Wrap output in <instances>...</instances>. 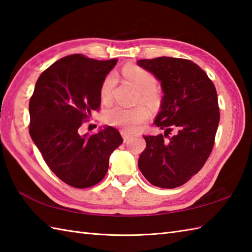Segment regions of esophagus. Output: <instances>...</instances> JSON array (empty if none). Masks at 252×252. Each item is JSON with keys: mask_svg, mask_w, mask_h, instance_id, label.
I'll return each mask as SVG.
<instances>
[{"mask_svg": "<svg viewBox=\"0 0 252 252\" xmlns=\"http://www.w3.org/2000/svg\"><path fill=\"white\" fill-rule=\"evenodd\" d=\"M121 135H122V137H123V141L125 142H126L127 140H129V138L132 136L130 133H127V132H126V131H121Z\"/></svg>", "mask_w": 252, "mask_h": 252, "instance_id": "1", "label": "esophagus"}]
</instances>
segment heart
Wrapping results in <instances>:
<instances>
[{"label": "heart", "mask_w": 252, "mask_h": 252, "mask_svg": "<svg viewBox=\"0 0 252 252\" xmlns=\"http://www.w3.org/2000/svg\"><path fill=\"white\" fill-rule=\"evenodd\" d=\"M129 81L141 91V98L143 101L155 105L158 103V95L155 92L157 87V80L149 71L137 66H126L122 70ZM116 79L114 74H108L100 85L99 95L104 103H109L112 95V89L115 87ZM149 112L145 106H136L134 108H125L116 106L106 112L105 119L111 126H119L126 132H133L138 129L143 122L148 119Z\"/></svg>", "instance_id": "heart-1"}]
</instances>
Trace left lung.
<instances>
[{
	"label": "left lung",
	"mask_w": 252,
	"mask_h": 252,
	"mask_svg": "<svg viewBox=\"0 0 252 252\" xmlns=\"http://www.w3.org/2000/svg\"><path fill=\"white\" fill-rule=\"evenodd\" d=\"M155 74L163 92L155 125L164 135H145L138 168L149 183L161 189L185 184L206 163L220 121L215 84L195 63L183 58L140 60ZM176 131L169 137V132Z\"/></svg>",
	"instance_id": "8db88e82"
}]
</instances>
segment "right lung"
Segmentation results:
<instances>
[{
	"label": "right lung",
	"instance_id": "1",
	"mask_svg": "<svg viewBox=\"0 0 252 252\" xmlns=\"http://www.w3.org/2000/svg\"><path fill=\"white\" fill-rule=\"evenodd\" d=\"M118 60L73 54L41 73L29 103V133L49 168L76 189L94 186L108 171L109 157L123 140L105 126L92 135L79 129L100 106L99 90Z\"/></svg>",
	"mask_w": 252,
	"mask_h": 252
}]
</instances>
